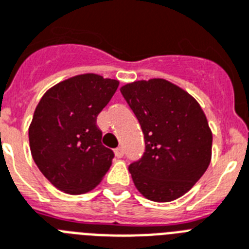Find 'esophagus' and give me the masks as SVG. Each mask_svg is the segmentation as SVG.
<instances>
[{
	"label": "esophagus",
	"instance_id": "1",
	"mask_svg": "<svg viewBox=\"0 0 249 249\" xmlns=\"http://www.w3.org/2000/svg\"><path fill=\"white\" fill-rule=\"evenodd\" d=\"M115 156L118 157V159H121V157L124 156V149L119 147V148L115 149Z\"/></svg>",
	"mask_w": 249,
	"mask_h": 249
}]
</instances>
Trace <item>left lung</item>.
I'll return each instance as SVG.
<instances>
[{
  "mask_svg": "<svg viewBox=\"0 0 249 249\" xmlns=\"http://www.w3.org/2000/svg\"><path fill=\"white\" fill-rule=\"evenodd\" d=\"M144 134L145 152L129 166L147 199L170 202L185 195L211 162L212 131L197 101L166 79L120 88Z\"/></svg>",
  "mask_w": 249,
  "mask_h": 249,
  "instance_id": "obj_1",
  "label": "left lung"
}]
</instances>
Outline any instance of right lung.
<instances>
[{
  "instance_id": "add662e5",
  "label": "right lung",
  "mask_w": 249,
  "mask_h": 249,
  "mask_svg": "<svg viewBox=\"0 0 249 249\" xmlns=\"http://www.w3.org/2000/svg\"><path fill=\"white\" fill-rule=\"evenodd\" d=\"M119 80L80 74L51 87L29 125L32 157L48 181L68 195L92 191L108 171L114 152L102 143L96 120Z\"/></svg>"
}]
</instances>
